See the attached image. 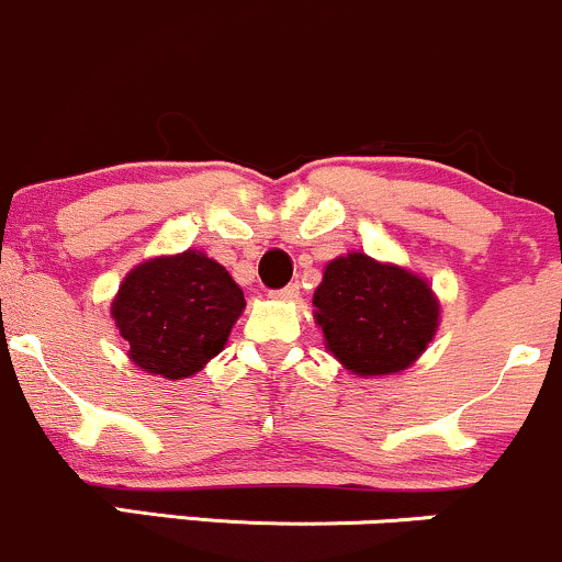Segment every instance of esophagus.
I'll list each match as a JSON object with an SVG mask.
<instances>
[{
    "mask_svg": "<svg viewBox=\"0 0 562 562\" xmlns=\"http://www.w3.org/2000/svg\"><path fill=\"white\" fill-rule=\"evenodd\" d=\"M279 300H297L300 297V283H286V286L273 292Z\"/></svg>",
    "mask_w": 562,
    "mask_h": 562,
    "instance_id": "1",
    "label": "esophagus"
}]
</instances>
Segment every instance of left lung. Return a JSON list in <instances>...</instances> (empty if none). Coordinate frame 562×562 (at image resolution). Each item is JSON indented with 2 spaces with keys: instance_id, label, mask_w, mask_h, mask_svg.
Segmentation results:
<instances>
[{
  "instance_id": "1",
  "label": "left lung",
  "mask_w": 562,
  "mask_h": 562,
  "mask_svg": "<svg viewBox=\"0 0 562 562\" xmlns=\"http://www.w3.org/2000/svg\"><path fill=\"white\" fill-rule=\"evenodd\" d=\"M313 305L326 348L361 376L406 369L438 329V300L419 276L358 251L326 265Z\"/></svg>"
}]
</instances>
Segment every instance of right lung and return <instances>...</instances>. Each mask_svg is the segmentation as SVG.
<instances>
[{
	"label": "right lung",
	"instance_id": "1",
	"mask_svg": "<svg viewBox=\"0 0 562 562\" xmlns=\"http://www.w3.org/2000/svg\"><path fill=\"white\" fill-rule=\"evenodd\" d=\"M241 311L244 292L228 270L188 249L137 265L111 315L132 361L150 374L182 380L225 348Z\"/></svg>",
	"mask_w": 562,
	"mask_h": 562
}]
</instances>
